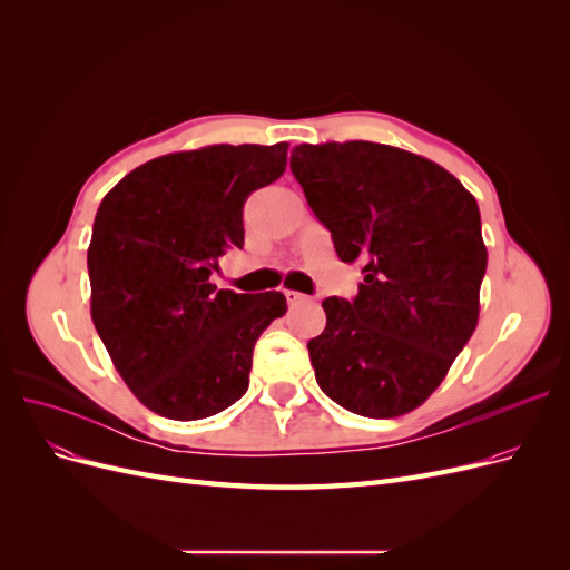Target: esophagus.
<instances>
[{
    "instance_id": "obj_1",
    "label": "esophagus",
    "mask_w": 570,
    "mask_h": 570,
    "mask_svg": "<svg viewBox=\"0 0 570 570\" xmlns=\"http://www.w3.org/2000/svg\"><path fill=\"white\" fill-rule=\"evenodd\" d=\"M285 299H287V304H289V306H299V304H304L308 297H306V295H302V292L285 289Z\"/></svg>"
}]
</instances>
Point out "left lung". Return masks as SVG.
I'll return each mask as SVG.
<instances>
[{
	"instance_id": "left-lung-1",
	"label": "left lung",
	"mask_w": 570,
	"mask_h": 570,
	"mask_svg": "<svg viewBox=\"0 0 570 570\" xmlns=\"http://www.w3.org/2000/svg\"><path fill=\"white\" fill-rule=\"evenodd\" d=\"M289 168L337 256L364 266L354 302H323L325 331L306 344L316 383L358 416H404L478 325V202L435 161L377 142L299 145Z\"/></svg>"
}]
</instances>
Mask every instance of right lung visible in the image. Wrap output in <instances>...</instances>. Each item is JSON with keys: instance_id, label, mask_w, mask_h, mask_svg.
I'll return each instance as SVG.
<instances>
[{"instance_id": "1", "label": "right lung", "mask_w": 570, "mask_h": 570, "mask_svg": "<svg viewBox=\"0 0 570 570\" xmlns=\"http://www.w3.org/2000/svg\"><path fill=\"white\" fill-rule=\"evenodd\" d=\"M285 166L287 142L174 151L101 199L88 247L92 323L130 392L159 416L199 421L247 392L254 344L287 302L209 278L218 256L245 245L247 197Z\"/></svg>"}]
</instances>
